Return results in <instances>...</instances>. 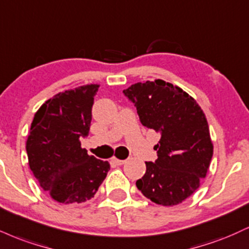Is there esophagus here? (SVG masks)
<instances>
[{"instance_id":"obj_1","label":"esophagus","mask_w":249,"mask_h":249,"mask_svg":"<svg viewBox=\"0 0 249 249\" xmlns=\"http://www.w3.org/2000/svg\"><path fill=\"white\" fill-rule=\"evenodd\" d=\"M111 162L115 163L116 166H122V164L125 163V160H119V159H117V158H112Z\"/></svg>"}]
</instances>
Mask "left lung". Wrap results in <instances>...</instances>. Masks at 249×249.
<instances>
[{"label":"left lung","mask_w":249,"mask_h":249,"mask_svg":"<svg viewBox=\"0 0 249 249\" xmlns=\"http://www.w3.org/2000/svg\"><path fill=\"white\" fill-rule=\"evenodd\" d=\"M137 107L143 126L161 133L155 162L137 188L155 204L178 205L199 188L213 154L205 113L194 97L163 80L134 83L123 90Z\"/></svg>","instance_id":"8db88e82"}]
</instances>
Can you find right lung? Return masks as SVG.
Wrapping results in <instances>:
<instances>
[{"instance_id": "obj_1", "label": "right lung", "mask_w": 249, "mask_h": 249, "mask_svg": "<svg viewBox=\"0 0 249 249\" xmlns=\"http://www.w3.org/2000/svg\"><path fill=\"white\" fill-rule=\"evenodd\" d=\"M100 85L59 92L35 113L26 142L30 169L52 199L80 204L94 197L110 170L107 161L88 155L81 137L89 132Z\"/></svg>"}]
</instances>
